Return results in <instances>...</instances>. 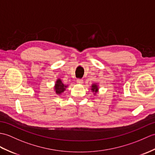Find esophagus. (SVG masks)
I'll return each instance as SVG.
<instances>
[{
  "instance_id": "1",
  "label": "esophagus",
  "mask_w": 155,
  "mask_h": 155,
  "mask_svg": "<svg viewBox=\"0 0 155 155\" xmlns=\"http://www.w3.org/2000/svg\"><path fill=\"white\" fill-rule=\"evenodd\" d=\"M77 82L78 84H82V82H83V80H82V79H81V78H78L77 80Z\"/></svg>"
}]
</instances>
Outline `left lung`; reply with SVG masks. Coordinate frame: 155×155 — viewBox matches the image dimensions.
<instances>
[{
  "mask_svg": "<svg viewBox=\"0 0 155 155\" xmlns=\"http://www.w3.org/2000/svg\"><path fill=\"white\" fill-rule=\"evenodd\" d=\"M91 90H92L93 92H96L97 91H98V86H97L96 84H93L92 86V89Z\"/></svg>",
  "mask_w": 155,
  "mask_h": 155,
  "instance_id": "left-lung-1",
  "label": "left lung"
}]
</instances>
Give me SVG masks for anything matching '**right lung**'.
Wrapping results in <instances>:
<instances>
[{
    "label": "right lung",
    "mask_w": 155,
    "mask_h": 155,
    "mask_svg": "<svg viewBox=\"0 0 155 155\" xmlns=\"http://www.w3.org/2000/svg\"><path fill=\"white\" fill-rule=\"evenodd\" d=\"M65 87L67 86H64L60 79H58L57 81L56 84H55V91L57 94H61V93L63 92L64 90H65Z\"/></svg>",
    "instance_id": "add662e5"
}]
</instances>
